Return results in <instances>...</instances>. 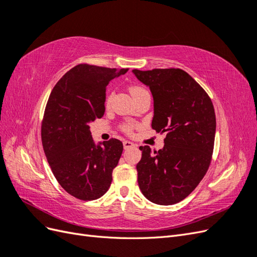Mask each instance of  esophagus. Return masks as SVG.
Segmentation results:
<instances>
[{"label": "esophagus", "mask_w": 257, "mask_h": 257, "mask_svg": "<svg viewBox=\"0 0 257 257\" xmlns=\"http://www.w3.org/2000/svg\"><path fill=\"white\" fill-rule=\"evenodd\" d=\"M123 146H124V149H130V148H133L135 147V145L132 143V142H128V141H124L123 142Z\"/></svg>", "instance_id": "34e87169"}]
</instances>
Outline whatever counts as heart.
Segmentation results:
<instances>
[{"mask_svg": "<svg viewBox=\"0 0 257 257\" xmlns=\"http://www.w3.org/2000/svg\"><path fill=\"white\" fill-rule=\"evenodd\" d=\"M130 92H131L132 96L134 97V99H136L138 96H141L142 94H145V93H147L148 91L144 87H142V85L135 84V85H132V87L130 88ZM111 96H112L111 93H109V94H107L106 99H105L106 106H108V105L110 104ZM134 127H135V123L132 122V121H126V122H124V123L121 124V130L124 132V133H126V134H131L132 132H133Z\"/></svg>", "mask_w": 257, "mask_h": 257, "instance_id": "obj_1", "label": "heart"}]
</instances>
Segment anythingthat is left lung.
Returning <instances> with one entry per match:
<instances>
[{
  "label": "left lung",
  "mask_w": 257,
  "mask_h": 257,
  "mask_svg": "<svg viewBox=\"0 0 257 257\" xmlns=\"http://www.w3.org/2000/svg\"><path fill=\"white\" fill-rule=\"evenodd\" d=\"M154 99L152 128L165 133L164 148L141 147L137 180L144 196L158 205L184 199L203 180L212 160L215 113L211 98L180 68L133 69Z\"/></svg>",
  "instance_id": "1"
}]
</instances>
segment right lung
Listing matches in <instances>:
<instances>
[{
  "mask_svg": "<svg viewBox=\"0 0 257 257\" xmlns=\"http://www.w3.org/2000/svg\"><path fill=\"white\" fill-rule=\"evenodd\" d=\"M127 71L78 64L49 95L42 122L43 148L57 181L78 199L102 197L111 184L123 145L111 138L95 146L89 123L104 115L107 84Z\"/></svg>",
  "mask_w": 257,
  "mask_h": 257,
  "instance_id": "right-lung-1",
  "label": "right lung"
}]
</instances>
